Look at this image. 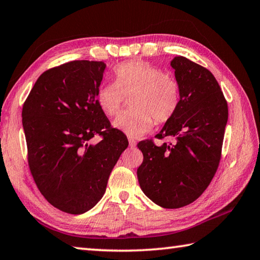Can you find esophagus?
Returning <instances> with one entry per match:
<instances>
[{
    "label": "esophagus",
    "instance_id": "esophagus-1",
    "mask_svg": "<svg viewBox=\"0 0 260 260\" xmlns=\"http://www.w3.org/2000/svg\"><path fill=\"white\" fill-rule=\"evenodd\" d=\"M136 145H137L136 140L134 138H129V146L131 147V148H132V147H135Z\"/></svg>",
    "mask_w": 260,
    "mask_h": 260
}]
</instances>
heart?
<instances>
[{"mask_svg": "<svg viewBox=\"0 0 260 260\" xmlns=\"http://www.w3.org/2000/svg\"><path fill=\"white\" fill-rule=\"evenodd\" d=\"M114 84L97 89L96 101L103 113L115 116L125 99L134 110L116 117L114 126L130 138H139L153 128L154 122L165 123L180 105V87L174 78L158 68L141 61H128L117 66Z\"/></svg>", "mask_w": 260, "mask_h": 260, "instance_id": "b5f03b06", "label": "heart"}]
</instances>
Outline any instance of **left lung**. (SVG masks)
<instances>
[{
    "label": "left lung",
    "mask_w": 260,
    "mask_h": 260,
    "mask_svg": "<svg viewBox=\"0 0 260 260\" xmlns=\"http://www.w3.org/2000/svg\"><path fill=\"white\" fill-rule=\"evenodd\" d=\"M180 87V105L155 136L173 143H138L144 160L137 170L141 190L164 208H180L203 194L218 169L228 103L217 80L206 68L184 56L171 62Z\"/></svg>",
    "instance_id": "8db88e82"
}]
</instances>
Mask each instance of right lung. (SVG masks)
I'll use <instances>...</instances> for the list:
<instances>
[{"mask_svg":"<svg viewBox=\"0 0 260 260\" xmlns=\"http://www.w3.org/2000/svg\"><path fill=\"white\" fill-rule=\"evenodd\" d=\"M106 64L71 61L43 72L22 106L28 166L52 206L82 214L103 197L129 143L96 101ZM99 134L102 140L91 145Z\"/></svg>","mask_w":260,"mask_h":260,"instance_id":"right-lung-1","label":"right lung"}]
</instances>
